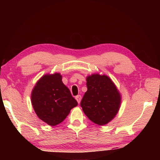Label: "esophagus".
I'll list each match as a JSON object with an SVG mask.
<instances>
[{"mask_svg":"<svg viewBox=\"0 0 160 160\" xmlns=\"http://www.w3.org/2000/svg\"><path fill=\"white\" fill-rule=\"evenodd\" d=\"M76 100H77L78 103V104H80V101H81V96H80V95H78V96H76Z\"/></svg>","mask_w":160,"mask_h":160,"instance_id":"esophagus-1","label":"esophagus"}]
</instances>
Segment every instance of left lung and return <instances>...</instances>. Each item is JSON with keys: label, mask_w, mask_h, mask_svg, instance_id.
Listing matches in <instances>:
<instances>
[{"label": "left lung", "mask_w": 160, "mask_h": 160, "mask_svg": "<svg viewBox=\"0 0 160 160\" xmlns=\"http://www.w3.org/2000/svg\"><path fill=\"white\" fill-rule=\"evenodd\" d=\"M87 87L80 103L83 112L96 124H108L120 108L122 98L117 87L109 77L99 73L87 77Z\"/></svg>", "instance_id": "left-lung-1"}]
</instances>
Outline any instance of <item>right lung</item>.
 Here are the masks:
<instances>
[{
	"instance_id": "add662e5",
	"label": "right lung",
	"mask_w": 160,
	"mask_h": 160,
	"mask_svg": "<svg viewBox=\"0 0 160 160\" xmlns=\"http://www.w3.org/2000/svg\"><path fill=\"white\" fill-rule=\"evenodd\" d=\"M59 73L44 75L33 88L32 104L39 119L50 126L63 122L78 105Z\"/></svg>"
}]
</instances>
